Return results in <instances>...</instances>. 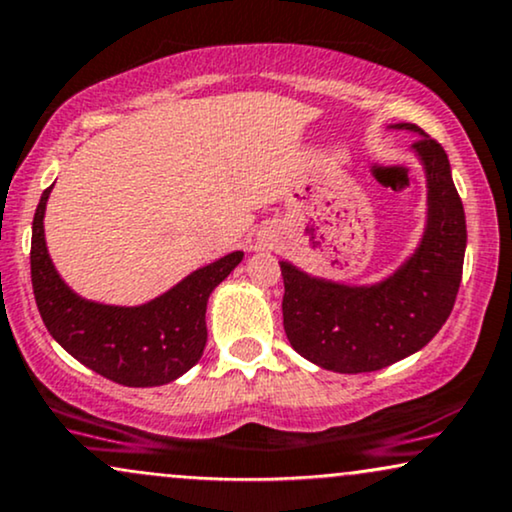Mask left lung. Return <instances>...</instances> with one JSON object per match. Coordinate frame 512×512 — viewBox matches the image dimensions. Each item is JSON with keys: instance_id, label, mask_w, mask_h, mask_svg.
I'll return each mask as SVG.
<instances>
[{"instance_id": "8db88e82", "label": "left lung", "mask_w": 512, "mask_h": 512, "mask_svg": "<svg viewBox=\"0 0 512 512\" xmlns=\"http://www.w3.org/2000/svg\"><path fill=\"white\" fill-rule=\"evenodd\" d=\"M391 128L420 133L412 150L427 176V226L417 250L372 286L317 279L279 262L288 341L331 372H377L422 350L446 324L463 279L465 209L446 152L415 123Z\"/></svg>"}]
</instances>
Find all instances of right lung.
I'll list each match as a JSON object with an SVG mask.
<instances>
[{
  "label": "right lung",
  "mask_w": 512,
  "mask_h": 512,
  "mask_svg": "<svg viewBox=\"0 0 512 512\" xmlns=\"http://www.w3.org/2000/svg\"><path fill=\"white\" fill-rule=\"evenodd\" d=\"M49 193L52 188L35 209L30 276L40 317L54 341L92 372L123 386H162L186 374L205 350L209 295L238 267L243 252L195 269L145 305L92 303L73 293L49 260L42 224Z\"/></svg>",
  "instance_id": "obj_1"
}]
</instances>
